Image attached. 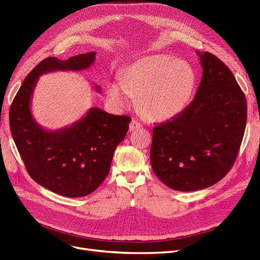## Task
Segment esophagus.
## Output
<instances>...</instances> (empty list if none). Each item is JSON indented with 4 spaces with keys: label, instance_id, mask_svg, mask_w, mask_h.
<instances>
[{
    "label": "esophagus",
    "instance_id": "1",
    "mask_svg": "<svg viewBox=\"0 0 260 260\" xmlns=\"http://www.w3.org/2000/svg\"><path fill=\"white\" fill-rule=\"evenodd\" d=\"M140 128H141V123L139 121H137V120H132L130 122V124H129V130L130 131H135V130L140 129Z\"/></svg>",
    "mask_w": 260,
    "mask_h": 260
}]
</instances>
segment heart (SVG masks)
<instances>
[{
    "label": "heart",
    "instance_id": "obj_1",
    "mask_svg": "<svg viewBox=\"0 0 260 260\" xmlns=\"http://www.w3.org/2000/svg\"><path fill=\"white\" fill-rule=\"evenodd\" d=\"M120 85L108 83L106 95L115 106L127 104V95L136 99L140 114L152 122L175 119L190 104L196 76L190 64L167 54L148 55L123 68Z\"/></svg>",
    "mask_w": 260,
    "mask_h": 260
}]
</instances>
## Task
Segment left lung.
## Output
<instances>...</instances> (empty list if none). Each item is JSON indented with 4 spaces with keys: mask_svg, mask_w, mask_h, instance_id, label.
<instances>
[{
    "mask_svg": "<svg viewBox=\"0 0 260 260\" xmlns=\"http://www.w3.org/2000/svg\"><path fill=\"white\" fill-rule=\"evenodd\" d=\"M200 56L203 76L195 98L177 118L153 129L152 169L172 190L190 192L221 180L237 159L245 131L247 104L223 62Z\"/></svg>",
    "mask_w": 260,
    "mask_h": 260,
    "instance_id": "8db88e82",
    "label": "left lung"
}]
</instances>
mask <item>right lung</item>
I'll use <instances>...</instances> for the list:
<instances>
[{
    "mask_svg": "<svg viewBox=\"0 0 260 260\" xmlns=\"http://www.w3.org/2000/svg\"><path fill=\"white\" fill-rule=\"evenodd\" d=\"M95 60V52L66 60L48 57L23 80L10 109L14 142L28 174L38 184L67 198L95 191L107 177L116 147L124 139L131 118L98 107L79 120L57 130H46L31 113V101L40 76L52 72H81ZM100 92L101 86L95 85Z\"/></svg>",
    "mask_w": 260,
    "mask_h": 260,
    "instance_id": "1",
    "label": "right lung"
}]
</instances>
